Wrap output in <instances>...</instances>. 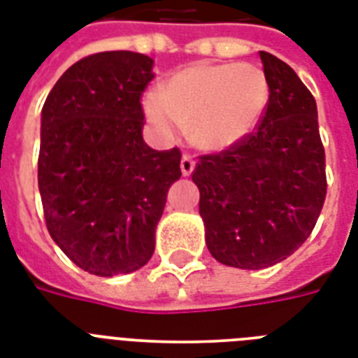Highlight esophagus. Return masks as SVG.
<instances>
[{
	"label": "esophagus",
	"mask_w": 358,
	"mask_h": 358,
	"mask_svg": "<svg viewBox=\"0 0 358 358\" xmlns=\"http://www.w3.org/2000/svg\"><path fill=\"white\" fill-rule=\"evenodd\" d=\"M180 169H182V174L184 176H189L193 173V169H195V159L189 156V154H184L182 156V162H180Z\"/></svg>",
	"instance_id": "34e87169"
}]
</instances>
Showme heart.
<instances>
[{
	"label": "heart",
	"mask_w": 358,
	"mask_h": 358,
	"mask_svg": "<svg viewBox=\"0 0 358 358\" xmlns=\"http://www.w3.org/2000/svg\"><path fill=\"white\" fill-rule=\"evenodd\" d=\"M269 102L266 72L250 63H195L171 76L162 92L146 94L148 122L173 137L176 126L204 150H224L258 126Z\"/></svg>",
	"instance_id": "obj_1"
}]
</instances>
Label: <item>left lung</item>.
Segmentation results:
<instances>
[{
	"label": "left lung",
	"mask_w": 358,
	"mask_h": 358,
	"mask_svg": "<svg viewBox=\"0 0 358 358\" xmlns=\"http://www.w3.org/2000/svg\"><path fill=\"white\" fill-rule=\"evenodd\" d=\"M269 80L266 113L236 145L199 157L191 178L208 250L224 266L264 269L312 234L327 195L316 100L294 69L260 52Z\"/></svg>",
	"instance_id": "8db88e82"
}]
</instances>
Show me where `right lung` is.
<instances>
[{
  "label": "right lung",
  "mask_w": 358,
  "mask_h": 358,
  "mask_svg": "<svg viewBox=\"0 0 358 358\" xmlns=\"http://www.w3.org/2000/svg\"><path fill=\"white\" fill-rule=\"evenodd\" d=\"M152 64L134 52L87 55L59 78L42 108L38 189L48 232L98 277L150 260L167 191L182 176L178 146L154 150L141 134Z\"/></svg>",
  "instance_id": "add662e5"
}]
</instances>
